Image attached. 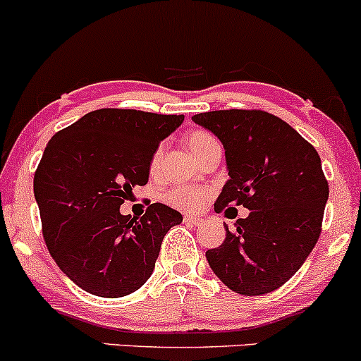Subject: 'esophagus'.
<instances>
[{
    "label": "esophagus",
    "mask_w": 361,
    "mask_h": 361,
    "mask_svg": "<svg viewBox=\"0 0 361 361\" xmlns=\"http://www.w3.org/2000/svg\"><path fill=\"white\" fill-rule=\"evenodd\" d=\"M185 223L187 224H192V226H200L202 223H204V219H202V217H199V216H192V214H185Z\"/></svg>",
    "instance_id": "34e87169"
}]
</instances>
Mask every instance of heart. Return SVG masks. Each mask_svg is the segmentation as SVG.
I'll use <instances>...</instances> for the list:
<instances>
[{
  "instance_id": "1",
  "label": "heart",
  "mask_w": 361,
  "mask_h": 361,
  "mask_svg": "<svg viewBox=\"0 0 361 361\" xmlns=\"http://www.w3.org/2000/svg\"><path fill=\"white\" fill-rule=\"evenodd\" d=\"M188 149L195 157H200L205 150H209L214 145H219L217 138L212 133L204 132V130H197L192 132L187 137ZM161 161V149L154 152L152 159H150V169H157ZM211 199V190L205 187H199V185H176L166 193V202L171 204L173 207L181 209V211H195L200 209L202 205Z\"/></svg>"
}]
</instances>
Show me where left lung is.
Masks as SVG:
<instances>
[{"label": "left lung", "instance_id": "8db88e82", "mask_svg": "<svg viewBox=\"0 0 361 361\" xmlns=\"http://www.w3.org/2000/svg\"><path fill=\"white\" fill-rule=\"evenodd\" d=\"M192 120L224 145L229 180L214 211H250L235 231L224 224V243L205 252L207 262L240 295L274 291L302 267L322 231L329 185L319 154L267 111H209Z\"/></svg>", "mask_w": 361, "mask_h": 361}]
</instances>
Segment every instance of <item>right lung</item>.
<instances>
[{
    "label": "right lung",
    "instance_id": "add662e5",
    "mask_svg": "<svg viewBox=\"0 0 361 361\" xmlns=\"http://www.w3.org/2000/svg\"><path fill=\"white\" fill-rule=\"evenodd\" d=\"M183 120L104 108L47 142L34 174L42 236L58 267L84 291L120 298L152 274L162 238L183 217L156 202L135 219L120 205L147 183L154 152Z\"/></svg>",
    "mask_w": 361,
    "mask_h": 361
}]
</instances>
